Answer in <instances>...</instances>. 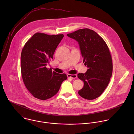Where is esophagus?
Instances as JSON below:
<instances>
[{
	"label": "esophagus",
	"instance_id": "esophagus-1",
	"mask_svg": "<svg viewBox=\"0 0 134 134\" xmlns=\"http://www.w3.org/2000/svg\"><path fill=\"white\" fill-rule=\"evenodd\" d=\"M67 76L68 77H70V78H76L77 75L76 74H74V75H72V74H68L67 75Z\"/></svg>",
	"mask_w": 134,
	"mask_h": 134
}]
</instances>
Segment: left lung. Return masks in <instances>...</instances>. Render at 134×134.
Instances as JSON below:
<instances>
[{"label":"left lung","instance_id":"obj_1","mask_svg":"<svg viewBox=\"0 0 134 134\" xmlns=\"http://www.w3.org/2000/svg\"><path fill=\"white\" fill-rule=\"evenodd\" d=\"M67 36L78 42L83 62L88 68L85 73L77 75L84 83L78 94L86 99H94L104 91L112 76L109 49L103 38L88 28L79 29Z\"/></svg>","mask_w":134,"mask_h":134}]
</instances>
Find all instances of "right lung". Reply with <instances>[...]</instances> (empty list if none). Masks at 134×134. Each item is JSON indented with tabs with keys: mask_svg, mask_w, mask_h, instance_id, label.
<instances>
[{
	"mask_svg": "<svg viewBox=\"0 0 134 134\" xmlns=\"http://www.w3.org/2000/svg\"><path fill=\"white\" fill-rule=\"evenodd\" d=\"M63 35L36 33L25 44L21 53L20 68L24 83L29 92L41 100L57 93L65 74H58L46 65L53 59Z\"/></svg>",
	"mask_w": 134,
	"mask_h": 134,
	"instance_id": "add662e5",
	"label": "right lung"
}]
</instances>
